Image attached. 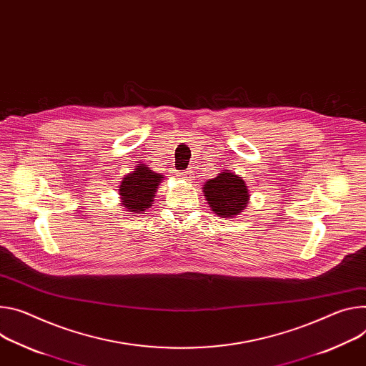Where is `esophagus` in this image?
Listing matches in <instances>:
<instances>
[{
  "instance_id": "obj_1",
  "label": "esophagus",
  "mask_w": 366,
  "mask_h": 366,
  "mask_svg": "<svg viewBox=\"0 0 366 366\" xmlns=\"http://www.w3.org/2000/svg\"><path fill=\"white\" fill-rule=\"evenodd\" d=\"M191 175H192V174H191V172H189V171H187V172H184V175H182V177H181V178H192V177H191Z\"/></svg>"
}]
</instances>
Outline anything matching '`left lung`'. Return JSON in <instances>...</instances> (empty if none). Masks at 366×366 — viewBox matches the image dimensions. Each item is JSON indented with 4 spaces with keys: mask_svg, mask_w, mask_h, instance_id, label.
I'll use <instances>...</instances> for the list:
<instances>
[{
    "mask_svg": "<svg viewBox=\"0 0 366 366\" xmlns=\"http://www.w3.org/2000/svg\"><path fill=\"white\" fill-rule=\"evenodd\" d=\"M203 192L213 213L226 219L238 216L249 200L245 181L232 172H220L216 178L209 179Z\"/></svg>",
    "mask_w": 366,
    "mask_h": 366,
    "instance_id": "1",
    "label": "left lung"
}]
</instances>
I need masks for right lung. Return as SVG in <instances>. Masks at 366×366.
Wrapping results in <instances>:
<instances>
[{"label": "right lung", "mask_w": 366, "mask_h": 366, "mask_svg": "<svg viewBox=\"0 0 366 366\" xmlns=\"http://www.w3.org/2000/svg\"><path fill=\"white\" fill-rule=\"evenodd\" d=\"M163 175L150 171L146 164L136 166V169L125 175L119 185L122 207L131 213L146 212L154 202V194Z\"/></svg>", "instance_id": "add662e5"}]
</instances>
